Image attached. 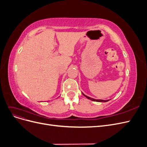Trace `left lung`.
<instances>
[{"label":"left lung","mask_w":147,"mask_h":147,"mask_svg":"<svg viewBox=\"0 0 147 147\" xmlns=\"http://www.w3.org/2000/svg\"><path fill=\"white\" fill-rule=\"evenodd\" d=\"M82 94L85 96L86 98H88V99H90L91 100H92V101H96V102H107V101H109V100H100V99H92V98H91V97H88V96H86V95H84L83 93L82 92Z\"/></svg>","instance_id":"8db88e82"}]
</instances>
